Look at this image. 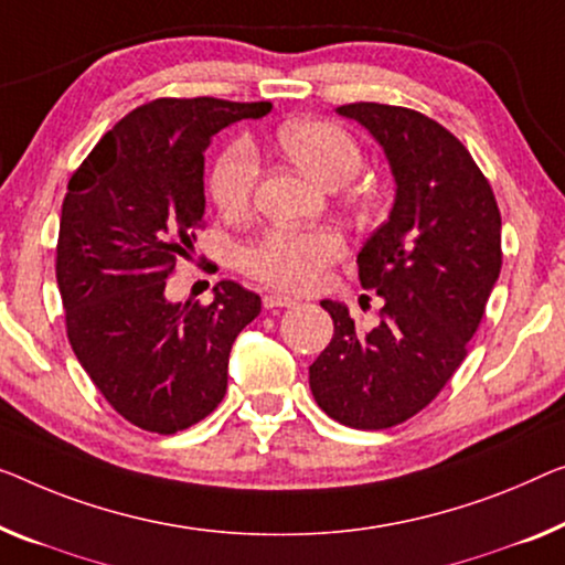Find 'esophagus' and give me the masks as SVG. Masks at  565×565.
Here are the masks:
<instances>
[{
  "mask_svg": "<svg viewBox=\"0 0 565 565\" xmlns=\"http://www.w3.org/2000/svg\"><path fill=\"white\" fill-rule=\"evenodd\" d=\"M297 305V299L289 297V294H281V291H271L264 297V307L266 309H276V307H294Z\"/></svg>",
  "mask_w": 565,
  "mask_h": 565,
  "instance_id": "esophagus-1",
  "label": "esophagus"
}]
</instances>
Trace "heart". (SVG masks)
Instances as JSON below:
<instances>
[{
  "instance_id": "heart-1",
  "label": "heart",
  "mask_w": 565,
  "mask_h": 565,
  "mask_svg": "<svg viewBox=\"0 0 565 565\" xmlns=\"http://www.w3.org/2000/svg\"><path fill=\"white\" fill-rule=\"evenodd\" d=\"M276 141L311 180L340 188L363 167V149L348 129L332 121L305 119L284 124ZM258 162L246 141H233L217 154L210 172V198L223 215H243L254 202ZM344 243L332 228H271L241 250V266L256 279L281 289H311L324 268L342 256Z\"/></svg>"
}]
</instances>
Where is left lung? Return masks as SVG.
Returning a JSON list of instances; mask_svg holds the SVG:
<instances>
[{"mask_svg":"<svg viewBox=\"0 0 565 565\" xmlns=\"http://www.w3.org/2000/svg\"><path fill=\"white\" fill-rule=\"evenodd\" d=\"M388 159V221L358 254L360 284L383 297L381 322L358 330L350 309L324 299L332 342L309 365L327 416L350 428H391L416 416L457 373L502 268L494 192L465 145L403 106L348 104Z\"/></svg>","mask_w":565,"mask_h":565,"instance_id":"1","label":"left lung"}]
</instances>
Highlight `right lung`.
Returning <instances> with one entry per match:
<instances>
[{
    "label": "right lung",
    "mask_w": 565,
    "mask_h": 565,
    "mask_svg": "<svg viewBox=\"0 0 565 565\" xmlns=\"http://www.w3.org/2000/svg\"><path fill=\"white\" fill-rule=\"evenodd\" d=\"M268 111V100L157 98L104 134L67 182L55 260L67 340L104 398L145 431L213 414L235 337L260 311L235 281L215 284L207 307L170 301L164 286L202 228V151L225 126Z\"/></svg>",
    "instance_id": "1"
}]
</instances>
